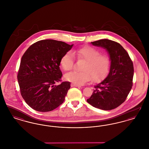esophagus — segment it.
Masks as SVG:
<instances>
[{
    "label": "esophagus",
    "instance_id": "1",
    "mask_svg": "<svg viewBox=\"0 0 149 149\" xmlns=\"http://www.w3.org/2000/svg\"><path fill=\"white\" fill-rule=\"evenodd\" d=\"M71 87H81L80 85L75 84H73V83H71Z\"/></svg>",
    "mask_w": 149,
    "mask_h": 149
}]
</instances>
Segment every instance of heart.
I'll use <instances>...</instances> for the list:
<instances>
[{"mask_svg":"<svg viewBox=\"0 0 149 149\" xmlns=\"http://www.w3.org/2000/svg\"><path fill=\"white\" fill-rule=\"evenodd\" d=\"M78 60L84 61L80 72L73 71L66 74L65 78L73 84L82 85L92 79L94 83L104 80L108 75L111 66V58L106 54H101L97 49L86 46L73 51ZM74 58L70 52L65 53L60 60V65L65 71L73 68Z\"/></svg>","mask_w":149,"mask_h":149,"instance_id":"obj_1","label":"heart"}]
</instances>
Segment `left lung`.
Instances as JSON below:
<instances>
[{
    "label": "left lung",
    "instance_id": "1",
    "mask_svg": "<svg viewBox=\"0 0 149 149\" xmlns=\"http://www.w3.org/2000/svg\"><path fill=\"white\" fill-rule=\"evenodd\" d=\"M91 43L108 51L111 66L108 77L94 86L92 95L86 101L94 107L105 111L112 110L125 101L132 88L133 63L127 52L119 43L107 39Z\"/></svg>",
    "mask_w": 149,
    "mask_h": 149
}]
</instances>
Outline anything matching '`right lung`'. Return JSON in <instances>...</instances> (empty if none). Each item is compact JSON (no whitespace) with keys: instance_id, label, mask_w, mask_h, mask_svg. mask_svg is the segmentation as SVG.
<instances>
[{"instance_id":"add662e5","label":"right lung","mask_w":149,"mask_h":149,"mask_svg":"<svg viewBox=\"0 0 149 149\" xmlns=\"http://www.w3.org/2000/svg\"><path fill=\"white\" fill-rule=\"evenodd\" d=\"M73 45L54 40H43L31 45L22 57L17 79L22 97L32 109L51 111L63 102L70 88L61 82L60 60Z\"/></svg>"}]
</instances>
